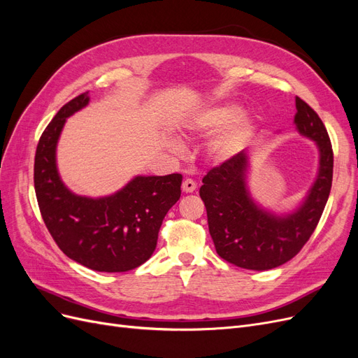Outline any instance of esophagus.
Segmentation results:
<instances>
[{
    "instance_id": "obj_1",
    "label": "esophagus",
    "mask_w": 358,
    "mask_h": 358,
    "mask_svg": "<svg viewBox=\"0 0 358 358\" xmlns=\"http://www.w3.org/2000/svg\"><path fill=\"white\" fill-rule=\"evenodd\" d=\"M196 188H197L196 180L191 179V178L183 179V183H182V189L183 191H185V192H192V191H196Z\"/></svg>"
}]
</instances>
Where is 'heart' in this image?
<instances>
[{
    "label": "heart",
    "instance_id": "b5f03b06",
    "mask_svg": "<svg viewBox=\"0 0 358 358\" xmlns=\"http://www.w3.org/2000/svg\"><path fill=\"white\" fill-rule=\"evenodd\" d=\"M241 107L233 103H220L201 110L191 119L188 129L191 133H212L221 129L209 146L212 157L216 159H230L245 149L251 142L255 125L246 116H239Z\"/></svg>",
    "mask_w": 358,
    "mask_h": 358
}]
</instances>
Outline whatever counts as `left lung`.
Wrapping results in <instances>:
<instances>
[{"mask_svg": "<svg viewBox=\"0 0 358 358\" xmlns=\"http://www.w3.org/2000/svg\"><path fill=\"white\" fill-rule=\"evenodd\" d=\"M294 124L320 149L318 178L300 208L285 216L268 213L249 197L245 150L215 166L203 178L200 197L218 255L237 267L268 270L289 262L315 231L330 196L333 149L326 127L312 107L296 96Z\"/></svg>", "mask_w": 358, "mask_h": 358, "instance_id": "left-lung-1", "label": "left lung"}]
</instances>
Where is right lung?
I'll return each instance as SVG.
<instances>
[{
  "instance_id": "add662e5",
  "label": "right lung",
  "mask_w": 358,
  "mask_h": 358,
  "mask_svg": "<svg viewBox=\"0 0 358 358\" xmlns=\"http://www.w3.org/2000/svg\"><path fill=\"white\" fill-rule=\"evenodd\" d=\"M90 101L83 92L64 104L43 131L34 159L41 218L69 258L96 272H128L152 255L169 209L180 197L182 175L137 176L113 196H74L59 179L55 149L66 117Z\"/></svg>"
}]
</instances>
